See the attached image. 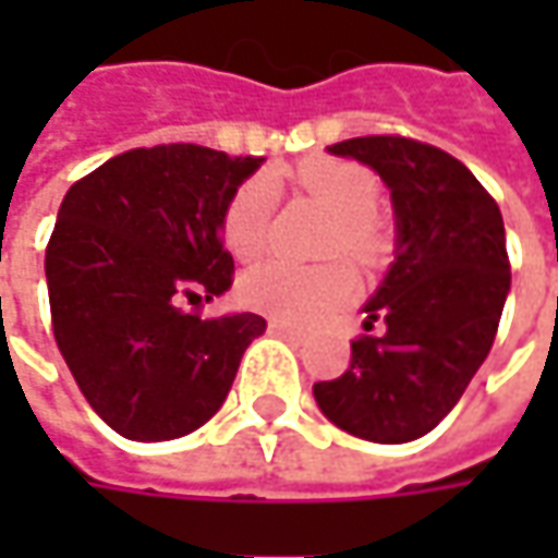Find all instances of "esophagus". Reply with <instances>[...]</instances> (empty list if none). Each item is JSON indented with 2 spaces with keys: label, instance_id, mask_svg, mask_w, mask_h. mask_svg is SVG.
Wrapping results in <instances>:
<instances>
[{
  "label": "esophagus",
  "instance_id": "1",
  "mask_svg": "<svg viewBox=\"0 0 558 558\" xmlns=\"http://www.w3.org/2000/svg\"><path fill=\"white\" fill-rule=\"evenodd\" d=\"M267 326H269V332L286 335V338H298V329H294V326H289V323H282V319H269Z\"/></svg>",
  "mask_w": 558,
  "mask_h": 558
}]
</instances>
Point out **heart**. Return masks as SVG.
<instances>
[{
    "instance_id": "heart-1",
    "label": "heart",
    "mask_w": 558,
    "mask_h": 558,
    "mask_svg": "<svg viewBox=\"0 0 558 558\" xmlns=\"http://www.w3.org/2000/svg\"><path fill=\"white\" fill-rule=\"evenodd\" d=\"M289 177L335 217L329 235L332 254L344 251L356 264H375L385 254L388 235L375 214L381 183L369 167L344 158H307L289 170ZM272 207L276 185L269 177H251L229 195L220 214V232L239 260H254L267 251ZM354 289V272L344 264L294 267L286 260H267L247 269L239 282L247 307L289 323H311L335 313L351 301Z\"/></svg>"
}]
</instances>
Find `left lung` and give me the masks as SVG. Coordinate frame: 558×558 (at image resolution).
Listing matches in <instances>:
<instances>
[{
  "mask_svg": "<svg viewBox=\"0 0 558 558\" xmlns=\"http://www.w3.org/2000/svg\"><path fill=\"white\" fill-rule=\"evenodd\" d=\"M329 151L369 163L391 189L397 251L363 307L366 332H381L351 341V366L313 397L348 435L407 444L457 407L490 354L509 294L504 217L472 170L428 142L356 136Z\"/></svg>",
  "mask_w": 558,
  "mask_h": 558,
  "instance_id": "8db88e82",
  "label": "left lung"
}]
</instances>
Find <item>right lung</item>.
Masks as SVG:
<instances>
[{
    "instance_id": "add662e5",
    "label": "right lung",
    "mask_w": 558,
    "mask_h": 558,
    "mask_svg": "<svg viewBox=\"0 0 558 558\" xmlns=\"http://www.w3.org/2000/svg\"><path fill=\"white\" fill-rule=\"evenodd\" d=\"M264 158L192 142L133 148L76 180L46 245L58 351L89 407L130 440H173L223 407L257 313L183 311L232 286L220 214Z\"/></svg>"
}]
</instances>
